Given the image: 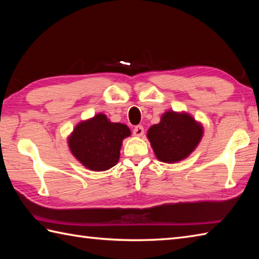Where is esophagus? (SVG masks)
Listing matches in <instances>:
<instances>
[{
	"instance_id": "1",
	"label": "esophagus",
	"mask_w": 259,
	"mask_h": 259,
	"mask_svg": "<svg viewBox=\"0 0 259 259\" xmlns=\"http://www.w3.org/2000/svg\"><path fill=\"white\" fill-rule=\"evenodd\" d=\"M144 135V126L142 125H137L134 129V136L136 137H141Z\"/></svg>"
}]
</instances>
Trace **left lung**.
I'll list each match as a JSON object with an SVG mask.
<instances>
[{
  "instance_id": "obj_1",
  "label": "left lung",
  "mask_w": 259,
  "mask_h": 259,
  "mask_svg": "<svg viewBox=\"0 0 259 259\" xmlns=\"http://www.w3.org/2000/svg\"><path fill=\"white\" fill-rule=\"evenodd\" d=\"M203 136L202 123L185 111H166L148 129L147 138L159 161L176 163L189 157Z\"/></svg>"
}]
</instances>
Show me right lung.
<instances>
[{"label": "right lung", "instance_id": "right-lung-1", "mask_svg": "<svg viewBox=\"0 0 259 259\" xmlns=\"http://www.w3.org/2000/svg\"><path fill=\"white\" fill-rule=\"evenodd\" d=\"M130 136L128 125L111 122L106 114L98 113L74 126L68 146L82 166L92 171H106L118 163L122 141Z\"/></svg>", "mask_w": 259, "mask_h": 259}]
</instances>
